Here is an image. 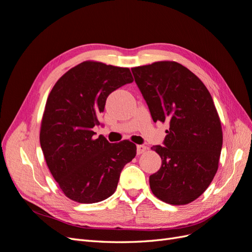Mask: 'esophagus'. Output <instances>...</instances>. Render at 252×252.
<instances>
[{"instance_id": "esophagus-1", "label": "esophagus", "mask_w": 252, "mask_h": 252, "mask_svg": "<svg viewBox=\"0 0 252 252\" xmlns=\"http://www.w3.org/2000/svg\"><path fill=\"white\" fill-rule=\"evenodd\" d=\"M148 148L145 146V145H138V146H136V154L138 155H142V154H144L145 151H146Z\"/></svg>"}]
</instances>
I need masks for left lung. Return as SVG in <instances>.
Returning <instances> with one entry per match:
<instances>
[{
	"label": "left lung",
	"mask_w": 252,
	"mask_h": 252,
	"mask_svg": "<svg viewBox=\"0 0 252 252\" xmlns=\"http://www.w3.org/2000/svg\"><path fill=\"white\" fill-rule=\"evenodd\" d=\"M154 122L169 124L164 146L151 147L162 158L149 177L152 193L171 205L196 200L218 171L223 131L212 96L188 68L159 61L131 68Z\"/></svg>",
	"instance_id": "1"
}]
</instances>
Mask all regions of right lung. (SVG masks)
<instances>
[{
  "mask_svg": "<svg viewBox=\"0 0 252 252\" xmlns=\"http://www.w3.org/2000/svg\"><path fill=\"white\" fill-rule=\"evenodd\" d=\"M133 82L129 68L85 61L61 77L48 95L41 122L45 161L63 193L74 202L97 203L116 191L123 167L136 146L94 138L106 98Z\"/></svg>",
  "mask_w": 252,
  "mask_h": 252,
  "instance_id": "right-lung-1",
  "label": "right lung"
}]
</instances>
